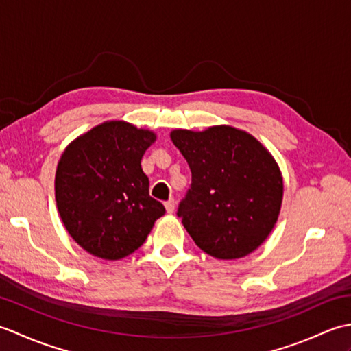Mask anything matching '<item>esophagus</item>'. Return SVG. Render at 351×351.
<instances>
[{
  "instance_id": "esophagus-1",
  "label": "esophagus",
  "mask_w": 351,
  "mask_h": 351,
  "mask_svg": "<svg viewBox=\"0 0 351 351\" xmlns=\"http://www.w3.org/2000/svg\"><path fill=\"white\" fill-rule=\"evenodd\" d=\"M164 206H166V211L169 213V214H171L175 211V199H169L166 204H164Z\"/></svg>"
}]
</instances>
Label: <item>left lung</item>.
Here are the masks:
<instances>
[{
  "instance_id": "1",
  "label": "left lung",
  "mask_w": 351,
  "mask_h": 351,
  "mask_svg": "<svg viewBox=\"0 0 351 351\" xmlns=\"http://www.w3.org/2000/svg\"><path fill=\"white\" fill-rule=\"evenodd\" d=\"M191 170L178 217L208 255L238 259L270 235L278 221L283 181L271 154L234 126L170 132Z\"/></svg>"
}]
</instances>
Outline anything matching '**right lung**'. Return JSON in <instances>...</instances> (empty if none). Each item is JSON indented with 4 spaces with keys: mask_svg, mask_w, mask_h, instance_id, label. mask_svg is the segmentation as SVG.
<instances>
[{
    "mask_svg": "<svg viewBox=\"0 0 351 351\" xmlns=\"http://www.w3.org/2000/svg\"><path fill=\"white\" fill-rule=\"evenodd\" d=\"M156 140L149 130L110 121L64 149L56 171L58 214L93 256L116 261L136 252L166 210L149 196L141 156Z\"/></svg>",
    "mask_w": 351,
    "mask_h": 351,
    "instance_id": "1",
    "label": "right lung"
}]
</instances>
